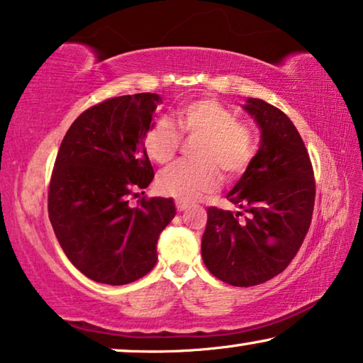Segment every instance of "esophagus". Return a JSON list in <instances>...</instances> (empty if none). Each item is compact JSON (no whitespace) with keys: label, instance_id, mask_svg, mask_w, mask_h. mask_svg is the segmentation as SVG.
Segmentation results:
<instances>
[{"label":"esophagus","instance_id":"1","mask_svg":"<svg viewBox=\"0 0 363 363\" xmlns=\"http://www.w3.org/2000/svg\"><path fill=\"white\" fill-rule=\"evenodd\" d=\"M187 203H184V202H181V201H177L176 202V208H177V212H182V211H187Z\"/></svg>","mask_w":363,"mask_h":363}]
</instances>
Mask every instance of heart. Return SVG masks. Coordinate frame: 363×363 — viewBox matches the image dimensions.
<instances>
[{
	"label": "heart",
	"instance_id": "obj_1",
	"mask_svg": "<svg viewBox=\"0 0 363 363\" xmlns=\"http://www.w3.org/2000/svg\"><path fill=\"white\" fill-rule=\"evenodd\" d=\"M177 128L187 138H196L194 151L197 162H176L157 177L161 192L181 202H196L218 187V169L227 177H235L247 169L255 155L252 130L237 121L225 105L213 99L194 100L176 115ZM169 120H157L145 136L147 156L164 164L179 150L181 135Z\"/></svg>",
	"mask_w": 363,
	"mask_h": 363
}]
</instances>
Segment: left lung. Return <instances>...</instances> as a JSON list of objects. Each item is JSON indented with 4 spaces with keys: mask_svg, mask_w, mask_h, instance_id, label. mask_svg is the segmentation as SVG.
Wrapping results in <instances>:
<instances>
[{
    "mask_svg": "<svg viewBox=\"0 0 363 363\" xmlns=\"http://www.w3.org/2000/svg\"><path fill=\"white\" fill-rule=\"evenodd\" d=\"M245 111L259 128V147L227 194L240 211L207 208L202 259L213 277L232 286L262 284L284 272L309 230L314 172L303 138L288 116L259 99Z\"/></svg>",
    "mask_w": 363,
    "mask_h": 363,
    "instance_id": "8db88e82",
    "label": "left lung"
}]
</instances>
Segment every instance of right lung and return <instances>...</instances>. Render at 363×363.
<instances>
[{"instance_id": "right-lung-1", "label": "right lung", "mask_w": 363, "mask_h": 363, "mask_svg": "<svg viewBox=\"0 0 363 363\" xmlns=\"http://www.w3.org/2000/svg\"><path fill=\"white\" fill-rule=\"evenodd\" d=\"M161 101L157 94L101 101L85 110L60 143L49 218L65 257L96 283L128 284L150 273L157 238L176 216L172 199L130 206V197L155 177L143 140Z\"/></svg>"}]
</instances>
